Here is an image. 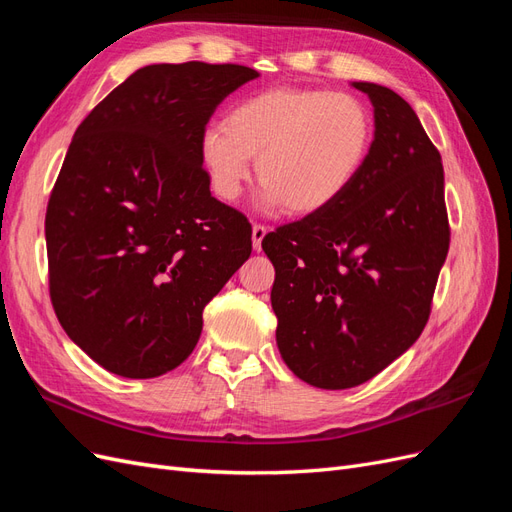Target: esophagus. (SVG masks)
I'll use <instances>...</instances> for the list:
<instances>
[{
	"label": "esophagus",
	"instance_id": "1",
	"mask_svg": "<svg viewBox=\"0 0 512 512\" xmlns=\"http://www.w3.org/2000/svg\"><path fill=\"white\" fill-rule=\"evenodd\" d=\"M267 232H269L267 226H262V224H254L252 226V245H254L256 252L262 250V239L267 237Z\"/></svg>",
	"mask_w": 512,
	"mask_h": 512
}]
</instances>
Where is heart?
<instances>
[{
  "instance_id": "obj_1",
  "label": "heart",
  "mask_w": 512,
  "mask_h": 512,
  "mask_svg": "<svg viewBox=\"0 0 512 512\" xmlns=\"http://www.w3.org/2000/svg\"><path fill=\"white\" fill-rule=\"evenodd\" d=\"M374 117L344 91L273 87L230 108L226 126H211L200 160L224 203L237 200L252 177V158L267 209L309 215L342 198L367 164Z\"/></svg>"
}]
</instances>
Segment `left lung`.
<instances>
[{"label": "left lung", "mask_w": 512, "mask_h": 512, "mask_svg": "<svg viewBox=\"0 0 512 512\" xmlns=\"http://www.w3.org/2000/svg\"><path fill=\"white\" fill-rule=\"evenodd\" d=\"M352 87L376 123L359 179L262 239L277 348L294 376L327 391L371 380L416 342L451 243L442 158L412 106L389 87Z\"/></svg>", "instance_id": "8db88e82"}]
</instances>
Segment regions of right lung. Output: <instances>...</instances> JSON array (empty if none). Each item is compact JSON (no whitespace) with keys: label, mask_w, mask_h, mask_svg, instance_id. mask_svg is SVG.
Masks as SVG:
<instances>
[{"label":"right lung","mask_w":512,"mask_h":512,"mask_svg":"<svg viewBox=\"0 0 512 512\" xmlns=\"http://www.w3.org/2000/svg\"><path fill=\"white\" fill-rule=\"evenodd\" d=\"M237 64H153L74 132L46 207L57 320L98 365L156 378L181 365L203 309L252 254L245 215L211 196L200 141L256 79Z\"/></svg>","instance_id":"1"}]
</instances>
